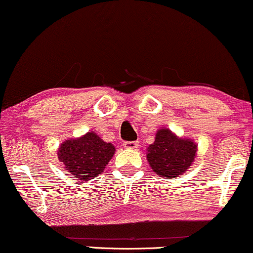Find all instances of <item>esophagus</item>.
Masks as SVG:
<instances>
[{
  "label": "esophagus",
  "mask_w": 253,
  "mask_h": 253,
  "mask_svg": "<svg viewBox=\"0 0 253 253\" xmlns=\"http://www.w3.org/2000/svg\"><path fill=\"white\" fill-rule=\"evenodd\" d=\"M139 146V142L137 141H125L124 147L127 149H135Z\"/></svg>",
  "instance_id": "1"
}]
</instances>
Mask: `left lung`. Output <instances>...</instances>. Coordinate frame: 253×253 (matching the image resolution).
I'll use <instances>...</instances> for the list:
<instances>
[{
	"instance_id": "obj_1",
	"label": "left lung",
	"mask_w": 253,
	"mask_h": 253,
	"mask_svg": "<svg viewBox=\"0 0 253 253\" xmlns=\"http://www.w3.org/2000/svg\"><path fill=\"white\" fill-rule=\"evenodd\" d=\"M197 152V145L191 139L175 135L168 128L159 129L155 141L148 147L147 160L155 174L175 178L190 167Z\"/></svg>"
}]
</instances>
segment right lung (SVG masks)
<instances>
[{
  "label": "right lung",
  "instance_id": "right-lung-1",
  "mask_svg": "<svg viewBox=\"0 0 253 253\" xmlns=\"http://www.w3.org/2000/svg\"><path fill=\"white\" fill-rule=\"evenodd\" d=\"M114 153V146L93 132H87L78 139L65 140L57 150L66 171L82 182L92 180L103 172Z\"/></svg>",
  "mask_w": 253,
  "mask_h": 253
}]
</instances>
